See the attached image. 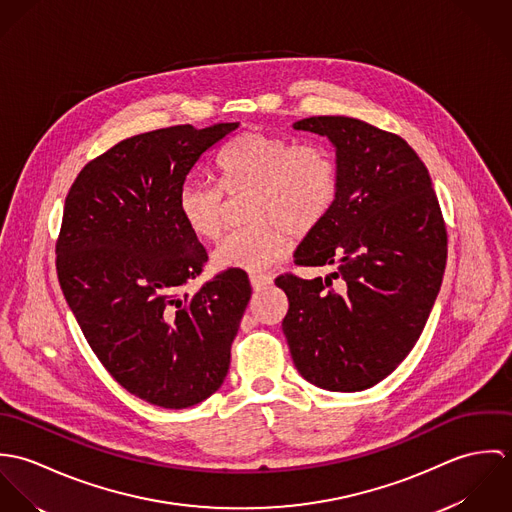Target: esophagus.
Instances as JSON below:
<instances>
[{"mask_svg": "<svg viewBox=\"0 0 512 512\" xmlns=\"http://www.w3.org/2000/svg\"><path fill=\"white\" fill-rule=\"evenodd\" d=\"M250 284H252L254 292L266 290L272 284V276H268V274H252L250 276Z\"/></svg>", "mask_w": 512, "mask_h": 512, "instance_id": "1", "label": "esophagus"}]
</instances>
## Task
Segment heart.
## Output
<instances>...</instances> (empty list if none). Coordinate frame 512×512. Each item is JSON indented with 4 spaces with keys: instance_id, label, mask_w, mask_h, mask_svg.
I'll return each mask as SVG.
<instances>
[{
    "instance_id": "1",
    "label": "heart",
    "mask_w": 512,
    "mask_h": 512,
    "mask_svg": "<svg viewBox=\"0 0 512 512\" xmlns=\"http://www.w3.org/2000/svg\"><path fill=\"white\" fill-rule=\"evenodd\" d=\"M220 183L230 197L248 195L244 213L252 224L228 234L213 254L217 270L260 272L290 250V234L313 232L335 207L339 169L327 149L297 147L290 140L252 130L219 155ZM179 215L203 240H219L226 197L219 185L187 181L177 197Z\"/></svg>"
}]
</instances>
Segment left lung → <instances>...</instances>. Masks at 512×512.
Segmentation results:
<instances>
[{"label": "left lung", "instance_id": "1", "mask_svg": "<svg viewBox=\"0 0 512 512\" xmlns=\"http://www.w3.org/2000/svg\"><path fill=\"white\" fill-rule=\"evenodd\" d=\"M295 130L335 147L333 211L297 246L299 266H335L323 278L280 276L293 365L311 384L359 392L400 365L436 303L447 234L432 179L400 136L349 116H311Z\"/></svg>", "mask_w": 512, "mask_h": 512}]
</instances>
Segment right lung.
<instances>
[{
    "mask_svg": "<svg viewBox=\"0 0 512 512\" xmlns=\"http://www.w3.org/2000/svg\"><path fill=\"white\" fill-rule=\"evenodd\" d=\"M238 126L128 138L86 163L65 201L61 290L98 361L153 406L181 410L219 390L250 301L242 270L185 290L207 252L177 207L197 161Z\"/></svg>",
    "mask_w": 512,
    "mask_h": 512,
    "instance_id": "1",
    "label": "right lung"
}]
</instances>
